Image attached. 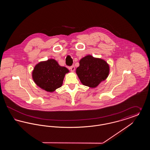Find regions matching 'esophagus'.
Returning <instances> with one entry per match:
<instances>
[{
    "mask_svg": "<svg viewBox=\"0 0 150 150\" xmlns=\"http://www.w3.org/2000/svg\"><path fill=\"white\" fill-rule=\"evenodd\" d=\"M69 69L71 70V71H74V70H75V67H74V66H70V67H69Z\"/></svg>",
    "mask_w": 150,
    "mask_h": 150,
    "instance_id": "1",
    "label": "esophagus"
}]
</instances>
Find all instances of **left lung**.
<instances>
[{"mask_svg":"<svg viewBox=\"0 0 150 150\" xmlns=\"http://www.w3.org/2000/svg\"><path fill=\"white\" fill-rule=\"evenodd\" d=\"M80 66L76 69V74L81 83L91 88H95L107 78L109 74V66L100 59L88 55L80 61Z\"/></svg>","mask_w":150,"mask_h":150,"instance_id":"8db88e82","label":"left lung"}]
</instances>
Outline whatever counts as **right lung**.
<instances>
[{
    "mask_svg": "<svg viewBox=\"0 0 150 150\" xmlns=\"http://www.w3.org/2000/svg\"><path fill=\"white\" fill-rule=\"evenodd\" d=\"M68 72L66 67L59 66L56 60L50 59L36 65L33 78L37 86L52 92L62 86L64 75Z\"/></svg>",
    "mask_w": 150,
    "mask_h": 150,
    "instance_id": "right-lung-1",
    "label": "right lung"
}]
</instances>
